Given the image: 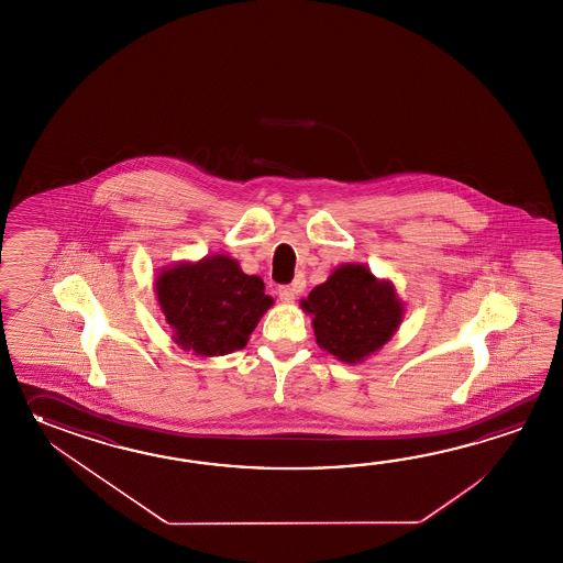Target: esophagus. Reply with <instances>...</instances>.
Segmentation results:
<instances>
[{
  "label": "esophagus",
  "instance_id": "1",
  "mask_svg": "<svg viewBox=\"0 0 563 563\" xmlns=\"http://www.w3.org/2000/svg\"><path fill=\"white\" fill-rule=\"evenodd\" d=\"M301 287H303V282L301 279H296L291 286H279L277 287V296L282 301H286V303H291L296 296H298L299 291H301Z\"/></svg>",
  "mask_w": 563,
  "mask_h": 563
}]
</instances>
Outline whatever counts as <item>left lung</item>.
Masks as SVG:
<instances>
[{"label": "left lung", "mask_w": 563, "mask_h": 563, "mask_svg": "<svg viewBox=\"0 0 563 563\" xmlns=\"http://www.w3.org/2000/svg\"><path fill=\"white\" fill-rule=\"evenodd\" d=\"M301 308L313 316L311 325L320 347L347 364L386 344L405 311L393 284L356 264L338 267L325 284L311 289Z\"/></svg>", "instance_id": "1"}]
</instances>
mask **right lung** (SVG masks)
<instances>
[{
    "mask_svg": "<svg viewBox=\"0 0 563 563\" xmlns=\"http://www.w3.org/2000/svg\"><path fill=\"white\" fill-rule=\"evenodd\" d=\"M156 298L173 340L199 356H223L247 344L274 303L264 282L241 272L228 255L180 264L156 277Z\"/></svg>",
    "mask_w": 563,
    "mask_h": 563,
    "instance_id": "add662e5",
    "label": "right lung"
}]
</instances>
